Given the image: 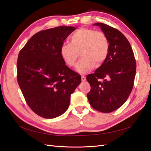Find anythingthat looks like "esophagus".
<instances>
[{
    "instance_id": "1",
    "label": "esophagus",
    "mask_w": 151,
    "mask_h": 151,
    "mask_svg": "<svg viewBox=\"0 0 151 151\" xmlns=\"http://www.w3.org/2000/svg\"><path fill=\"white\" fill-rule=\"evenodd\" d=\"M81 80H82V82L86 81V76H84V75H82L81 76Z\"/></svg>"
}]
</instances>
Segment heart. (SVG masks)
Segmentation results:
<instances>
[{"label":"heart","instance_id":"1","mask_svg":"<svg viewBox=\"0 0 151 151\" xmlns=\"http://www.w3.org/2000/svg\"><path fill=\"white\" fill-rule=\"evenodd\" d=\"M110 44L104 32L95 29L82 27L70 37V43H63L60 54L63 62L70 67L75 65L81 52L82 58L76 66L81 74H86L93 68L99 67L107 60Z\"/></svg>","mask_w":151,"mask_h":151}]
</instances>
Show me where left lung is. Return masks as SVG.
Masks as SVG:
<instances>
[{
	"instance_id": "left-lung-1",
	"label": "left lung",
	"mask_w": 151,
	"mask_h": 151,
	"mask_svg": "<svg viewBox=\"0 0 151 151\" xmlns=\"http://www.w3.org/2000/svg\"><path fill=\"white\" fill-rule=\"evenodd\" d=\"M101 27L110 44L107 60L86 77L91 86L87 97L96 111L111 113L120 107L132 90L136 73V62L132 46L118 29L103 23Z\"/></svg>"
}]
</instances>
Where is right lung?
Instances as JSON below:
<instances>
[{"label": "right lung", "mask_w": 151, "mask_h": 151, "mask_svg": "<svg viewBox=\"0 0 151 151\" xmlns=\"http://www.w3.org/2000/svg\"><path fill=\"white\" fill-rule=\"evenodd\" d=\"M75 29L60 26L40 31L19 53L17 82L29 107L44 119L63 114L81 82V76L65 65L60 54L63 41Z\"/></svg>", "instance_id": "obj_1"}]
</instances>
